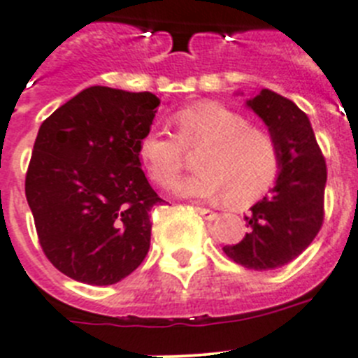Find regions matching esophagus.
I'll list each match as a JSON object with an SVG mask.
<instances>
[{
  "label": "esophagus",
  "instance_id": "esophagus-1",
  "mask_svg": "<svg viewBox=\"0 0 358 358\" xmlns=\"http://www.w3.org/2000/svg\"><path fill=\"white\" fill-rule=\"evenodd\" d=\"M196 212H198L199 215H201L203 219H207V221H214V219H217V212L210 210V208H203V207H196L194 208Z\"/></svg>",
  "mask_w": 358,
  "mask_h": 358
}]
</instances>
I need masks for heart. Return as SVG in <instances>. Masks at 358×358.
<instances>
[{
    "label": "heart",
    "mask_w": 358,
    "mask_h": 358,
    "mask_svg": "<svg viewBox=\"0 0 358 358\" xmlns=\"http://www.w3.org/2000/svg\"><path fill=\"white\" fill-rule=\"evenodd\" d=\"M176 135L150 130L139 141V157L151 180L171 185L185 167V150H202L201 173L178 182L176 192L203 199L227 198L235 207L257 201L275 182L280 148L264 128L219 103H198L175 114Z\"/></svg>",
    "instance_id": "1"
}]
</instances>
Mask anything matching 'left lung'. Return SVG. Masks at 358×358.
<instances>
[{
	"label": "left lung",
	"mask_w": 358,
	"mask_h": 358,
	"mask_svg": "<svg viewBox=\"0 0 358 358\" xmlns=\"http://www.w3.org/2000/svg\"><path fill=\"white\" fill-rule=\"evenodd\" d=\"M248 107L262 117L278 143L280 175L271 192L244 215V239L223 251L248 269L269 271L294 260L320 234L327 162L307 114L291 99L262 89Z\"/></svg>",
	"instance_id": "obj_1"
}]
</instances>
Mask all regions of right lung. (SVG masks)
Returning <instances> with one entry per match:
<instances>
[{
    "instance_id": "1",
    "label": "right lung",
    "mask_w": 358,
    "mask_h": 358,
    "mask_svg": "<svg viewBox=\"0 0 358 358\" xmlns=\"http://www.w3.org/2000/svg\"><path fill=\"white\" fill-rule=\"evenodd\" d=\"M159 105L151 92L94 85L38 128L24 192L44 255L76 282L112 285L148 255L150 212L164 199L141 167L139 141Z\"/></svg>"
}]
</instances>
